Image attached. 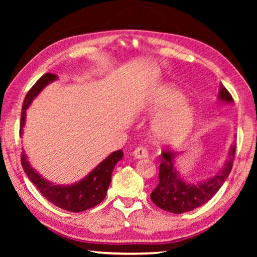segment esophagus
<instances>
[{
	"label": "esophagus",
	"mask_w": 257,
	"mask_h": 257,
	"mask_svg": "<svg viewBox=\"0 0 257 257\" xmlns=\"http://www.w3.org/2000/svg\"><path fill=\"white\" fill-rule=\"evenodd\" d=\"M133 157L137 158V159H144V158L149 157V152L145 147H137V149L132 152Z\"/></svg>",
	"instance_id": "1"
}]
</instances>
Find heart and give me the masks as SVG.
<instances>
[{
  "label": "heart",
  "instance_id": "heart-1",
  "mask_svg": "<svg viewBox=\"0 0 257 257\" xmlns=\"http://www.w3.org/2000/svg\"><path fill=\"white\" fill-rule=\"evenodd\" d=\"M145 111L157 115L152 122V133L161 145H180L194 131L195 108L174 86L163 85L154 90L146 101Z\"/></svg>",
  "mask_w": 257,
  "mask_h": 257
}]
</instances>
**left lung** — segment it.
<instances>
[{
	"mask_svg": "<svg viewBox=\"0 0 257 257\" xmlns=\"http://www.w3.org/2000/svg\"><path fill=\"white\" fill-rule=\"evenodd\" d=\"M219 99L226 103L234 101L231 94L222 85L220 86ZM235 152L236 145H233L230 147L223 168L213 178L196 185H189L182 180L177 168L174 167L173 159L178 153L166 150L163 151L159 167V184L151 193V200L159 208L174 214L189 212L205 205L216 194L229 175L233 167Z\"/></svg>",
	"mask_w": 257,
	"mask_h": 257,
	"instance_id": "obj_1",
	"label": "left lung"
}]
</instances>
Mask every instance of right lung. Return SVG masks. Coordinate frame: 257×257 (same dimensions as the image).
Here are the masks:
<instances>
[{
    "mask_svg": "<svg viewBox=\"0 0 257 257\" xmlns=\"http://www.w3.org/2000/svg\"><path fill=\"white\" fill-rule=\"evenodd\" d=\"M57 78V76L52 73H45L40 79L35 83V85L28 91L26 98H24L22 105V112H21L20 121V135L22 136L23 126L26 122L27 108L30 106L31 101L36 98L38 93L51 83L52 80ZM124 153L121 150L115 151L111 153L106 159L101 161L98 166L91 171L89 175H86L83 180L77 184L70 186H59L54 185L41 177L28 161L27 154H21V164L28 178L36 186L38 191L45 199L49 200L55 206L59 208L69 210V212H83V210L90 209L92 207L99 205L106 196L107 188L111 182V175L113 172L115 164L121 159Z\"/></svg>",
    "mask_w": 257,
    "mask_h": 257,
    "instance_id": "right-lung-1",
    "label": "right lung"
}]
</instances>
